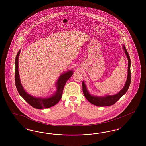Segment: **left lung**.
I'll list each match as a JSON object with an SVG mask.
<instances>
[{
  "mask_svg": "<svg viewBox=\"0 0 146 146\" xmlns=\"http://www.w3.org/2000/svg\"><path fill=\"white\" fill-rule=\"evenodd\" d=\"M123 48L124 52L128 59V71H127V78L125 84L123 88L122 89L119 93H117L115 95H106L105 96H94L90 94L87 88V86L84 81H82V90L84 96L86 99L90 103L98 106H110L114 104L115 102H117L121 97H122L125 93L127 92L131 81V62L128 52L126 49L125 46L123 44Z\"/></svg>",
  "mask_w": 146,
  "mask_h": 146,
  "instance_id": "obj_1",
  "label": "left lung"
}]
</instances>
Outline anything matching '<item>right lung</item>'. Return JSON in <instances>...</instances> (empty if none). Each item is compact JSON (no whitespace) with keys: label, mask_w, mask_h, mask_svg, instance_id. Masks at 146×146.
Instances as JSON below:
<instances>
[{"label":"right lung","mask_w":146,"mask_h":146,"mask_svg":"<svg viewBox=\"0 0 146 146\" xmlns=\"http://www.w3.org/2000/svg\"><path fill=\"white\" fill-rule=\"evenodd\" d=\"M20 51L21 50H20L17 53L15 61V83L19 94L27 103H28L31 106L36 109H41L45 108H49L51 106H54L60 100L64 87L67 81L73 75V71L69 70L66 72L63 73L60 75L56 83V86L57 88L56 91L51 96L48 97H37L33 96L27 93L21 83L18 70V61Z\"/></svg>","instance_id":"add662e5"}]
</instances>
